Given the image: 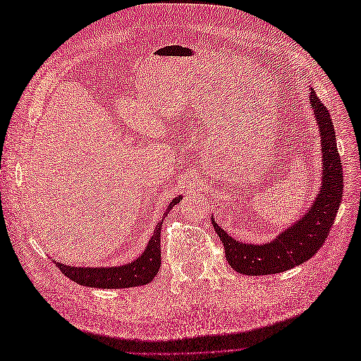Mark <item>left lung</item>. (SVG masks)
Returning a JSON list of instances; mask_svg holds the SVG:
<instances>
[{"label": "left lung", "mask_w": 361, "mask_h": 361, "mask_svg": "<svg viewBox=\"0 0 361 361\" xmlns=\"http://www.w3.org/2000/svg\"><path fill=\"white\" fill-rule=\"evenodd\" d=\"M310 102L318 120L322 141V187L314 203L301 220L264 245L238 243L218 226L212 224L224 245L226 259L235 271L245 276H267L301 265L316 255L334 224L343 194V170L336 145V133L326 106L310 92Z\"/></svg>", "instance_id": "8db88e82"}]
</instances>
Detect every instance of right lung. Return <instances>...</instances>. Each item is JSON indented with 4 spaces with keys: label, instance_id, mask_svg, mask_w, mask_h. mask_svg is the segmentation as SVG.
<instances>
[{
    "label": "right lung",
    "instance_id": "add662e5",
    "mask_svg": "<svg viewBox=\"0 0 361 361\" xmlns=\"http://www.w3.org/2000/svg\"><path fill=\"white\" fill-rule=\"evenodd\" d=\"M180 202V195L173 199L167 207H170ZM162 220L158 223L154 236L150 238L147 248L134 262L122 267H111V268H84V267H69L56 262V265L60 268L64 276L73 280L75 283L82 286L90 288H102V289H123V288H134L143 286L150 283L158 274L161 267V227Z\"/></svg>",
    "mask_w": 361,
    "mask_h": 361
}]
</instances>
